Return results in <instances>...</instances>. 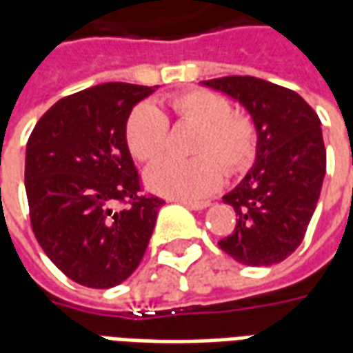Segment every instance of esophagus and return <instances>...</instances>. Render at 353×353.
Returning <instances> with one entry per match:
<instances>
[{"label":"esophagus","mask_w":353,"mask_h":353,"mask_svg":"<svg viewBox=\"0 0 353 353\" xmlns=\"http://www.w3.org/2000/svg\"><path fill=\"white\" fill-rule=\"evenodd\" d=\"M174 202H179V204H183V206H187L189 210H196V212H200V210H206L208 206H210V202H191V200H181V199H172Z\"/></svg>","instance_id":"34e87169"}]
</instances>
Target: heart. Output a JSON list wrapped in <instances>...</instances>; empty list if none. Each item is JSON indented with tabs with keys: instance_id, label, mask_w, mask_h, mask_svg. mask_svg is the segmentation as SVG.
<instances>
[{
	"instance_id": "1",
	"label": "heart",
	"mask_w": 353,
	"mask_h": 353,
	"mask_svg": "<svg viewBox=\"0 0 353 353\" xmlns=\"http://www.w3.org/2000/svg\"><path fill=\"white\" fill-rule=\"evenodd\" d=\"M174 115L199 126L192 143L191 161L164 159L145 172L151 191L181 200H200L214 194L223 183L225 172L240 174L255 154V128L242 113L230 111L223 94L206 88H191L170 98ZM126 143L134 159L154 162L161 159L168 139V119L153 103L132 109L124 128Z\"/></svg>"
}]
</instances>
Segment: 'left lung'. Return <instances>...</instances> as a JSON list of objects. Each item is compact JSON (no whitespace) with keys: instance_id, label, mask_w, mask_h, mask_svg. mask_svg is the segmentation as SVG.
<instances>
[{"instance_id":"8db88e82","label":"left lung","mask_w":353,"mask_h":353,"mask_svg":"<svg viewBox=\"0 0 353 353\" xmlns=\"http://www.w3.org/2000/svg\"><path fill=\"white\" fill-rule=\"evenodd\" d=\"M200 85L238 101L257 132L252 170L223 196L236 227L219 248L248 266L281 263L303 242L325 177L319 117L293 90L250 75Z\"/></svg>"}]
</instances>
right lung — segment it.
I'll list each match as a JSON object with an SVG mask.
<instances>
[{"label":"right lung","mask_w":353,"mask_h":353,"mask_svg":"<svg viewBox=\"0 0 353 353\" xmlns=\"http://www.w3.org/2000/svg\"><path fill=\"white\" fill-rule=\"evenodd\" d=\"M159 87L103 83L58 100L26 145L30 219L54 265L85 288H115L138 268L164 204L139 192L124 128ZM119 201L127 204L115 208Z\"/></svg>","instance_id":"add662e5"}]
</instances>
